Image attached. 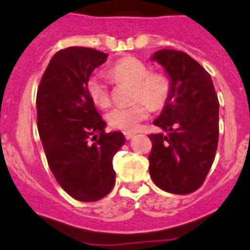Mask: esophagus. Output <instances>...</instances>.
I'll return each instance as SVG.
<instances>
[{"label":"esophagus","mask_w":250,"mask_h":250,"mask_svg":"<svg viewBox=\"0 0 250 250\" xmlns=\"http://www.w3.org/2000/svg\"><path fill=\"white\" fill-rule=\"evenodd\" d=\"M125 140H131V138L134 137V133H132V132H125Z\"/></svg>","instance_id":"1"}]
</instances>
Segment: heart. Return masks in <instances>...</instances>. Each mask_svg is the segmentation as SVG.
<instances>
[{"label": "heart", "instance_id": "b5f03b06", "mask_svg": "<svg viewBox=\"0 0 250 250\" xmlns=\"http://www.w3.org/2000/svg\"><path fill=\"white\" fill-rule=\"evenodd\" d=\"M109 74L118 82L133 84L132 101L128 107L113 108L107 116L112 128L123 132H136L141 122L148 118L151 108L158 109L166 104L170 95V79L161 71H149L142 60L125 56L110 66ZM86 93L93 103L105 108L110 104L108 84L99 75L93 74L85 84Z\"/></svg>", "mask_w": 250, "mask_h": 250}]
</instances>
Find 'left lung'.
<instances>
[{"mask_svg": "<svg viewBox=\"0 0 250 250\" xmlns=\"http://www.w3.org/2000/svg\"><path fill=\"white\" fill-rule=\"evenodd\" d=\"M171 79L170 95L149 134L152 181L171 194L194 192L205 181L219 138V101L210 74L190 55L160 50L152 56Z\"/></svg>", "mask_w": 250, "mask_h": 250, "instance_id": "8db88e82", "label": "left lung"}]
</instances>
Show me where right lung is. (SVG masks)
Listing matches in <instances>:
<instances>
[{"label": "right lung", "mask_w": 250, "mask_h": 250, "mask_svg": "<svg viewBox=\"0 0 250 250\" xmlns=\"http://www.w3.org/2000/svg\"><path fill=\"white\" fill-rule=\"evenodd\" d=\"M108 55L71 46L51 58L36 95L38 129L50 170L66 194L92 203L112 191V160L125 140L105 133V122L86 93V80Z\"/></svg>", "instance_id": "add662e5"}]
</instances>
